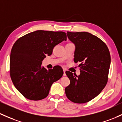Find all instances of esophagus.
Listing matches in <instances>:
<instances>
[{
    "label": "esophagus",
    "instance_id": "34e87169",
    "mask_svg": "<svg viewBox=\"0 0 122 122\" xmlns=\"http://www.w3.org/2000/svg\"><path fill=\"white\" fill-rule=\"evenodd\" d=\"M64 71V76H65L66 75V73H65V69H63Z\"/></svg>",
    "mask_w": 122,
    "mask_h": 122
}]
</instances>
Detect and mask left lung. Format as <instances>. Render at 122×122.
<instances>
[{
	"instance_id": "obj_1",
	"label": "left lung",
	"mask_w": 122,
	"mask_h": 122,
	"mask_svg": "<svg viewBox=\"0 0 122 122\" xmlns=\"http://www.w3.org/2000/svg\"><path fill=\"white\" fill-rule=\"evenodd\" d=\"M68 37L75 45L74 61L81 62V74L77 76L67 71L70 80L65 94L72 102H87L97 97L108 79L111 56L106 44L96 36L86 32H67Z\"/></svg>"
}]
</instances>
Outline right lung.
I'll use <instances>...</instances> for the list:
<instances>
[{
    "instance_id": "add662e5",
    "label": "right lung",
    "mask_w": 122,
    "mask_h": 122,
    "mask_svg": "<svg viewBox=\"0 0 122 122\" xmlns=\"http://www.w3.org/2000/svg\"><path fill=\"white\" fill-rule=\"evenodd\" d=\"M66 40L64 32L39 30L20 37L14 43L10 58V75L15 88L26 98L34 101L48 96L52 84L64 74L56 65L49 70L41 66L53 48Z\"/></svg>"
}]
</instances>
